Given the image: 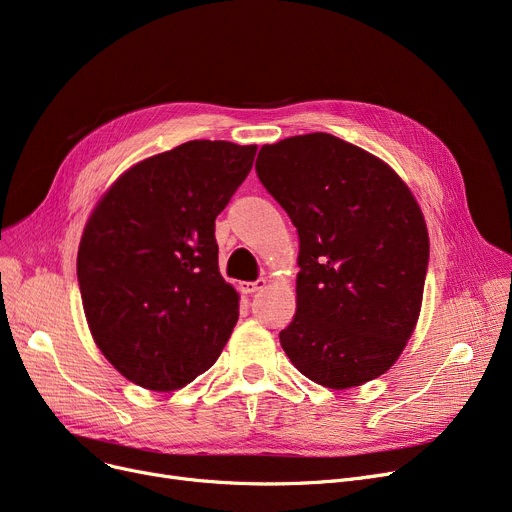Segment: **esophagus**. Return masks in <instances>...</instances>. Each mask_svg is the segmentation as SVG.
I'll list each match as a JSON object with an SVG mask.
<instances>
[{
    "label": "esophagus",
    "mask_w": 512,
    "mask_h": 512,
    "mask_svg": "<svg viewBox=\"0 0 512 512\" xmlns=\"http://www.w3.org/2000/svg\"><path fill=\"white\" fill-rule=\"evenodd\" d=\"M263 286H265V280L259 278V280H255V282H242V284H240V290L245 292V294H253V292L261 290Z\"/></svg>",
    "instance_id": "esophagus-1"
}]
</instances>
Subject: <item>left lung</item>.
Returning <instances> with one entry per match:
<instances>
[{
	"label": "left lung",
	"instance_id": "1",
	"mask_svg": "<svg viewBox=\"0 0 512 512\" xmlns=\"http://www.w3.org/2000/svg\"><path fill=\"white\" fill-rule=\"evenodd\" d=\"M255 170L299 232L297 313L280 332L284 353L332 390L380 378L415 330L429 263L407 184L328 132L261 147Z\"/></svg>",
	"mask_w": 512,
	"mask_h": 512
}]
</instances>
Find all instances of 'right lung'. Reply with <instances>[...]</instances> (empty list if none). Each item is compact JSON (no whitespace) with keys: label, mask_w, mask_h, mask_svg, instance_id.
Listing matches in <instances>:
<instances>
[{"label":"right lung","mask_w":512,"mask_h":512,"mask_svg":"<svg viewBox=\"0 0 512 512\" xmlns=\"http://www.w3.org/2000/svg\"><path fill=\"white\" fill-rule=\"evenodd\" d=\"M257 147L188 141L126 174L95 207L76 276L91 334L126 380L170 392L220 357L238 294L218 270L215 218Z\"/></svg>","instance_id":"obj_1"}]
</instances>
